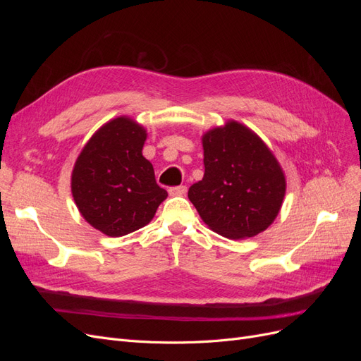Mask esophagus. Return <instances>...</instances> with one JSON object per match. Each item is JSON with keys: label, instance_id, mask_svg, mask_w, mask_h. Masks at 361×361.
<instances>
[{"label": "esophagus", "instance_id": "esophagus-1", "mask_svg": "<svg viewBox=\"0 0 361 361\" xmlns=\"http://www.w3.org/2000/svg\"><path fill=\"white\" fill-rule=\"evenodd\" d=\"M169 192H170V195H183L185 192H187V187H185V185H179V187H171V188H169Z\"/></svg>", "mask_w": 361, "mask_h": 361}]
</instances>
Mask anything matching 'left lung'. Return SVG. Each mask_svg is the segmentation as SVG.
<instances>
[{
  "instance_id": "8db88e82",
  "label": "left lung",
  "mask_w": 361,
  "mask_h": 361,
  "mask_svg": "<svg viewBox=\"0 0 361 361\" xmlns=\"http://www.w3.org/2000/svg\"><path fill=\"white\" fill-rule=\"evenodd\" d=\"M204 176L188 199L218 235L251 238L274 221L286 180L277 159L255 133L238 122L203 135Z\"/></svg>"
}]
</instances>
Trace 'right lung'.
I'll return each instance as SVG.
<instances>
[{
    "label": "right lung",
    "instance_id": "right-lung-1",
    "mask_svg": "<svg viewBox=\"0 0 361 361\" xmlns=\"http://www.w3.org/2000/svg\"><path fill=\"white\" fill-rule=\"evenodd\" d=\"M145 140V128L118 117L97 130L75 162V203L87 223L108 236L146 226L167 197L154 166L141 154Z\"/></svg>",
    "mask_w": 361,
    "mask_h": 361
}]
</instances>
